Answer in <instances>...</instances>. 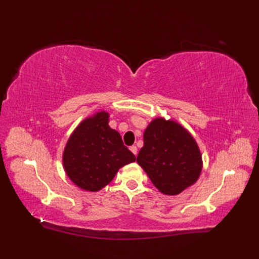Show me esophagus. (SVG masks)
<instances>
[{
	"mask_svg": "<svg viewBox=\"0 0 259 259\" xmlns=\"http://www.w3.org/2000/svg\"><path fill=\"white\" fill-rule=\"evenodd\" d=\"M130 149H131V151H132L133 153H134L135 155H137V151H138V150H137V147H136V146H131Z\"/></svg>",
	"mask_w": 259,
	"mask_h": 259,
	"instance_id": "34e87169",
	"label": "esophagus"
}]
</instances>
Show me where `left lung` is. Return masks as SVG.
<instances>
[{
  "mask_svg": "<svg viewBox=\"0 0 259 259\" xmlns=\"http://www.w3.org/2000/svg\"><path fill=\"white\" fill-rule=\"evenodd\" d=\"M137 162L167 195L193 185L202 170V156L193 137L182 125L164 119L153 120L146 128Z\"/></svg>",
  "mask_w": 259,
  "mask_h": 259,
  "instance_id": "left-lung-1",
  "label": "left lung"
}]
</instances>
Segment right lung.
Returning <instances> with one entry per match:
<instances>
[{
	"instance_id": "right-lung-1",
	"label": "right lung",
	"mask_w": 259,
	"mask_h": 259,
	"mask_svg": "<svg viewBox=\"0 0 259 259\" xmlns=\"http://www.w3.org/2000/svg\"><path fill=\"white\" fill-rule=\"evenodd\" d=\"M109 114L84 120L69 138L64 166L72 182L84 190L98 191L111 182L120 167L135 162L121 135L109 126Z\"/></svg>"
}]
</instances>
